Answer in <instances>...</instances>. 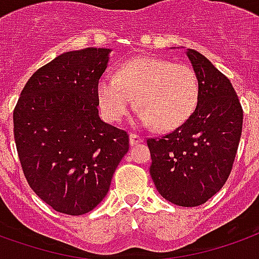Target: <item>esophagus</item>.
<instances>
[{
    "instance_id": "1",
    "label": "esophagus",
    "mask_w": 259,
    "mask_h": 259,
    "mask_svg": "<svg viewBox=\"0 0 259 259\" xmlns=\"http://www.w3.org/2000/svg\"><path fill=\"white\" fill-rule=\"evenodd\" d=\"M143 141H144L143 137H140L139 135H135V133L130 135V145H137L140 143H143Z\"/></svg>"
}]
</instances>
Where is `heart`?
Wrapping results in <instances>:
<instances>
[{
	"label": "heart",
	"mask_w": 259,
	"mask_h": 259,
	"mask_svg": "<svg viewBox=\"0 0 259 259\" xmlns=\"http://www.w3.org/2000/svg\"><path fill=\"white\" fill-rule=\"evenodd\" d=\"M97 97L103 114L120 122L133 103L141 108V123L159 130H173L189 119L199 101V81L195 71L184 63L160 57H137L124 61L116 75L101 76Z\"/></svg>",
	"instance_id": "b5f03b06"
}]
</instances>
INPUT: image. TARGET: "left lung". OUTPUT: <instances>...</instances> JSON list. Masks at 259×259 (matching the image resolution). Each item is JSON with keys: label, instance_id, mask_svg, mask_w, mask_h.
I'll use <instances>...</instances> for the list:
<instances>
[{"label": "left lung", "instance_id": "8db88e82", "mask_svg": "<svg viewBox=\"0 0 259 259\" xmlns=\"http://www.w3.org/2000/svg\"><path fill=\"white\" fill-rule=\"evenodd\" d=\"M199 81V101L180 127L148 139L149 173L158 192L183 207H196L227 183L242 136L243 110L231 81L193 49L185 51Z\"/></svg>", "mask_w": 259, "mask_h": 259}]
</instances>
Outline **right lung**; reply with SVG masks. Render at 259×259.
I'll return each instance as SVG.
<instances>
[{
  "label": "right lung",
  "instance_id": "add662e5",
  "mask_svg": "<svg viewBox=\"0 0 259 259\" xmlns=\"http://www.w3.org/2000/svg\"><path fill=\"white\" fill-rule=\"evenodd\" d=\"M110 53L85 48L57 56L32 74L13 111L15 143L28 185L63 214L92 211L129 151V135L99 116L97 82Z\"/></svg>",
  "mask_w": 259,
  "mask_h": 259
}]
</instances>
